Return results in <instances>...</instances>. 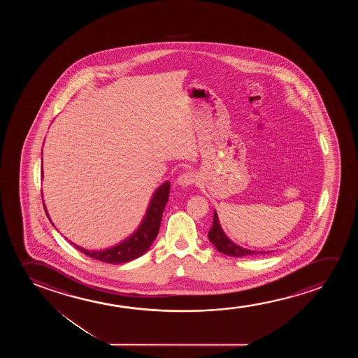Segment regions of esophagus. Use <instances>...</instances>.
<instances>
[{"instance_id":"34e87169","label":"esophagus","mask_w":358,"mask_h":358,"mask_svg":"<svg viewBox=\"0 0 358 358\" xmlns=\"http://www.w3.org/2000/svg\"><path fill=\"white\" fill-rule=\"evenodd\" d=\"M196 173L194 172H185V173H182L177 178V185H180L182 187L191 186L193 185L194 182H196Z\"/></svg>"}]
</instances>
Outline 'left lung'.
Listing matches in <instances>:
<instances>
[{
    "mask_svg": "<svg viewBox=\"0 0 358 358\" xmlns=\"http://www.w3.org/2000/svg\"><path fill=\"white\" fill-rule=\"evenodd\" d=\"M208 237H209L211 243L215 245L216 250H219L222 255H230V257H247V255H265V253H268V252L245 250V248H242L240 245H235L232 241L229 240L227 236L224 234V231L221 229L216 211H214L213 225H211L210 231L208 234Z\"/></svg>",
    "mask_w": 358,
    "mask_h": 358,
    "instance_id": "1",
    "label": "left lung"
}]
</instances>
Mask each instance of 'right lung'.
<instances>
[{
    "label": "right lung",
    "instance_id": "obj_1",
    "mask_svg": "<svg viewBox=\"0 0 358 358\" xmlns=\"http://www.w3.org/2000/svg\"><path fill=\"white\" fill-rule=\"evenodd\" d=\"M169 193H170V182L167 181L162 183V186L159 187L154 193L149 208H148L147 214L144 216L139 229L131 237H128L127 240L121 242L120 245L105 250H88L74 245L73 242H71V241H69V243L73 245V247L80 250L84 255H88L93 259L103 262V263L121 264V263H127V262L136 259L138 257L144 255L149 250V247L152 245L154 240L157 238L159 230H160V224H162V213H164L165 206L169 201ZM44 209L46 215L50 219L45 204Z\"/></svg>",
    "mask_w": 358,
    "mask_h": 358
}]
</instances>
